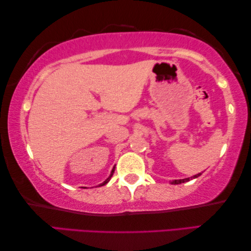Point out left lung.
Returning a JSON list of instances; mask_svg holds the SVG:
<instances>
[{
  "label": "left lung",
  "mask_w": 251,
  "mask_h": 251,
  "mask_svg": "<svg viewBox=\"0 0 251 251\" xmlns=\"http://www.w3.org/2000/svg\"><path fill=\"white\" fill-rule=\"evenodd\" d=\"M201 174H198V175H196V176H191V179L192 178H198V176H200ZM189 180H190V178H186V179H180V180H174V181H172L171 183L172 184H179V183H183V182H187V181H189Z\"/></svg>",
  "instance_id": "left-lung-1"
}]
</instances>
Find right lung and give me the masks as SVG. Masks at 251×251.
<instances>
[{"instance_id": "1", "label": "right lung", "mask_w": 251, "mask_h": 251, "mask_svg": "<svg viewBox=\"0 0 251 251\" xmlns=\"http://www.w3.org/2000/svg\"><path fill=\"white\" fill-rule=\"evenodd\" d=\"M114 168H116V167H113V169H112V171H111V175L109 176V178L108 179H106L105 180V181L103 182V183H101V184H99V187H101V186H104V184H106V183H108L109 181H110V179H111V176H113V172H114Z\"/></svg>"}]
</instances>
